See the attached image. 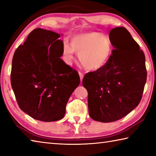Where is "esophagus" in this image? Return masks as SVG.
I'll use <instances>...</instances> for the list:
<instances>
[{"label":"esophagus","mask_w":156,"mask_h":156,"mask_svg":"<svg viewBox=\"0 0 156 156\" xmlns=\"http://www.w3.org/2000/svg\"><path fill=\"white\" fill-rule=\"evenodd\" d=\"M79 76H80V80L82 81V80H83V77H84V74H83V73H81V72H79Z\"/></svg>","instance_id":"1"}]
</instances>
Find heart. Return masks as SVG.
Here are the masks:
<instances>
[{
	"mask_svg": "<svg viewBox=\"0 0 156 156\" xmlns=\"http://www.w3.org/2000/svg\"><path fill=\"white\" fill-rule=\"evenodd\" d=\"M74 52L86 69L96 71L109 61L112 44L108 37L98 32L79 34L72 37L71 46L65 44L63 47V54L69 62L74 59Z\"/></svg>",
	"mask_w": 156,
	"mask_h": 156,
	"instance_id": "1",
	"label": "heart"
}]
</instances>
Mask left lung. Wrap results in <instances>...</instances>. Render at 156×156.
<instances>
[{
  "mask_svg": "<svg viewBox=\"0 0 156 156\" xmlns=\"http://www.w3.org/2000/svg\"><path fill=\"white\" fill-rule=\"evenodd\" d=\"M109 40L114 49L109 61L83 80L89 116L101 122L120 120L135 109L147 81L144 54L128 30L112 29Z\"/></svg>",
  "mask_w": 156,
  "mask_h": 156,
  "instance_id": "8db88e82",
  "label": "left lung"
}]
</instances>
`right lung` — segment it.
Listing matches in <instances>:
<instances>
[{"label":"right lung","mask_w":156,"mask_h":156,"mask_svg":"<svg viewBox=\"0 0 156 156\" xmlns=\"http://www.w3.org/2000/svg\"><path fill=\"white\" fill-rule=\"evenodd\" d=\"M62 35L37 28L14 52L11 84L20 109L34 119L64 117L71 95L80 84L77 72L60 58Z\"/></svg>","instance_id":"right-lung-1"}]
</instances>
